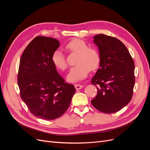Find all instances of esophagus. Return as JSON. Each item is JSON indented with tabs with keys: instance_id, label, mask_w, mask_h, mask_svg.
Returning <instances> with one entry per match:
<instances>
[{
	"instance_id": "obj_1",
	"label": "esophagus",
	"mask_w": 150,
	"mask_h": 150,
	"mask_svg": "<svg viewBox=\"0 0 150 150\" xmlns=\"http://www.w3.org/2000/svg\"><path fill=\"white\" fill-rule=\"evenodd\" d=\"M74 86H75V88H76V90H79V89H82V88L84 87V86H83V85L78 84H74Z\"/></svg>"
}]
</instances>
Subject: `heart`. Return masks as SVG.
Returning <instances> with one entry per match:
<instances>
[{
	"instance_id": "heart-1",
	"label": "heart",
	"mask_w": 150,
	"mask_h": 150,
	"mask_svg": "<svg viewBox=\"0 0 150 150\" xmlns=\"http://www.w3.org/2000/svg\"><path fill=\"white\" fill-rule=\"evenodd\" d=\"M67 51L78 54L76 64L72 67L67 76L68 81L76 83L83 80L88 75L89 71L96 70L100 64V54L96 49L88 47L83 40L74 39L66 45ZM52 62L57 69L64 71L67 64L64 53L60 50H56L52 55Z\"/></svg>"
}]
</instances>
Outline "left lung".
<instances>
[{
  "instance_id": "8db88e82",
  "label": "left lung",
  "mask_w": 150,
  "mask_h": 150,
  "mask_svg": "<svg viewBox=\"0 0 150 150\" xmlns=\"http://www.w3.org/2000/svg\"><path fill=\"white\" fill-rule=\"evenodd\" d=\"M93 42L98 47L101 62L91 79L98 89L91 104L99 111L114 113L132 98L134 63L128 49L117 38L100 34L94 36Z\"/></svg>"
}]
</instances>
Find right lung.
Returning a JSON list of instances; mask_svg holds the SVG:
<instances>
[{
    "instance_id": "add662e5",
    "label": "right lung",
    "mask_w": 150,
    "mask_h": 150,
    "mask_svg": "<svg viewBox=\"0 0 150 150\" xmlns=\"http://www.w3.org/2000/svg\"><path fill=\"white\" fill-rule=\"evenodd\" d=\"M60 44L52 38L38 36L22 53L17 75L20 96L31 114L44 120L61 116L69 108L76 92L52 62Z\"/></svg>"
}]
</instances>
